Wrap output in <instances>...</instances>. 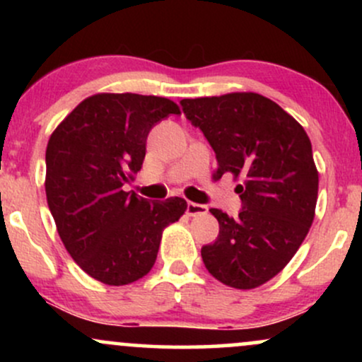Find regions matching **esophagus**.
I'll return each mask as SVG.
<instances>
[{"mask_svg": "<svg viewBox=\"0 0 362 362\" xmlns=\"http://www.w3.org/2000/svg\"><path fill=\"white\" fill-rule=\"evenodd\" d=\"M207 213V207L202 204H195V202H187V214L189 216H202Z\"/></svg>", "mask_w": 362, "mask_h": 362, "instance_id": "esophagus-1", "label": "esophagus"}]
</instances>
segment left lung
I'll return each instance as SVG.
<instances>
[{"mask_svg": "<svg viewBox=\"0 0 362 362\" xmlns=\"http://www.w3.org/2000/svg\"><path fill=\"white\" fill-rule=\"evenodd\" d=\"M185 117L214 149L216 177H242L238 218L219 209L214 243L201 248L206 269L223 284L253 289L279 274L308 235L318 172L308 134L286 110L259 93L184 98Z\"/></svg>", "mask_w": 362, "mask_h": 362, "instance_id": "obj_1", "label": "left lung"}]
</instances>
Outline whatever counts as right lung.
I'll list each match as a JSON object with an SVG mask.
<instances>
[{"instance_id": "1", "label": "right lung", "mask_w": 362, "mask_h": 362, "mask_svg": "<svg viewBox=\"0 0 362 362\" xmlns=\"http://www.w3.org/2000/svg\"><path fill=\"white\" fill-rule=\"evenodd\" d=\"M175 102L98 93L68 115L45 149V195L66 250L93 279L124 286L155 265L161 233L185 213L182 197L149 202L124 185L143 167L153 126Z\"/></svg>"}]
</instances>
